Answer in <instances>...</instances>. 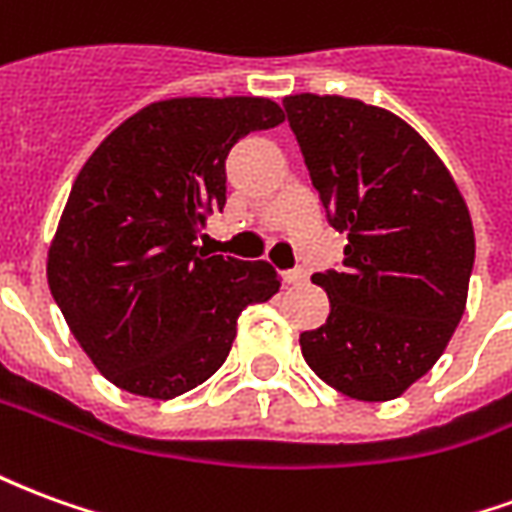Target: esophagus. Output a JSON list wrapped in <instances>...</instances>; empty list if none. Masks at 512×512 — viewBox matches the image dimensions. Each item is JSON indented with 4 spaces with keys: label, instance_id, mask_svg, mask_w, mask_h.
<instances>
[{
    "label": "esophagus",
    "instance_id": "obj_1",
    "mask_svg": "<svg viewBox=\"0 0 512 512\" xmlns=\"http://www.w3.org/2000/svg\"><path fill=\"white\" fill-rule=\"evenodd\" d=\"M304 279H307V271H304V268H288V271H285V282H288V285H299V282H304Z\"/></svg>",
    "mask_w": 512,
    "mask_h": 512
}]
</instances>
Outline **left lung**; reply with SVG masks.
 Instances as JSON below:
<instances>
[{"label":"left lung","mask_w":512,"mask_h":512,"mask_svg":"<svg viewBox=\"0 0 512 512\" xmlns=\"http://www.w3.org/2000/svg\"><path fill=\"white\" fill-rule=\"evenodd\" d=\"M326 219L348 235L343 263L312 274L329 293L307 365L356 400H392L444 354L466 307L474 230L441 158L400 117L340 95H288Z\"/></svg>","instance_id":"left-lung-1"}]
</instances>
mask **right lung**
<instances>
[{"mask_svg": "<svg viewBox=\"0 0 512 512\" xmlns=\"http://www.w3.org/2000/svg\"><path fill=\"white\" fill-rule=\"evenodd\" d=\"M282 123L268 98H172L98 145L49 249V288L84 354L131 395L172 400L224 365L238 315L282 277L266 260L205 255L238 139Z\"/></svg>", "mask_w": 512, "mask_h": 512, "instance_id": "obj_1", "label": "right lung"}]
</instances>
